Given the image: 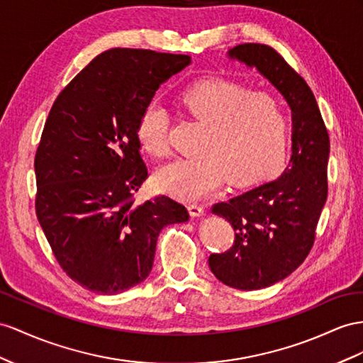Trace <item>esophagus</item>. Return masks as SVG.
<instances>
[{"label":"esophagus","instance_id":"1","mask_svg":"<svg viewBox=\"0 0 363 363\" xmlns=\"http://www.w3.org/2000/svg\"><path fill=\"white\" fill-rule=\"evenodd\" d=\"M189 211H190V215L193 218H196V216H202L203 215V211H206V207H203L202 203H190Z\"/></svg>","mask_w":363,"mask_h":363}]
</instances>
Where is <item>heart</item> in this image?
<instances>
[{
    "label": "heart",
    "instance_id": "b5f03b06",
    "mask_svg": "<svg viewBox=\"0 0 363 363\" xmlns=\"http://www.w3.org/2000/svg\"><path fill=\"white\" fill-rule=\"evenodd\" d=\"M181 106L208 125L199 160H178L157 170L156 187L173 198L196 201L224 182L272 179L286 164L288 119L285 102L272 91H253L242 82L206 78L182 91ZM136 136L153 157L170 153L169 116L156 101L138 119Z\"/></svg>",
    "mask_w": 363,
    "mask_h": 363
}]
</instances>
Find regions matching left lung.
I'll use <instances>...</instances> for the list:
<instances>
[{"instance_id": "1", "label": "left lung", "mask_w": 363, "mask_h": 363, "mask_svg": "<svg viewBox=\"0 0 363 363\" xmlns=\"http://www.w3.org/2000/svg\"><path fill=\"white\" fill-rule=\"evenodd\" d=\"M228 55L256 67L282 93L293 115V155L281 178L211 208L235 230L233 247L208 257L213 274L231 288L259 290L290 276L313 248L328 194L330 138L311 89L281 53L247 43Z\"/></svg>"}]
</instances>
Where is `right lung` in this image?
<instances>
[{
  "label": "right lung",
  "instance_id": "obj_1",
  "mask_svg": "<svg viewBox=\"0 0 363 363\" xmlns=\"http://www.w3.org/2000/svg\"><path fill=\"white\" fill-rule=\"evenodd\" d=\"M190 62L189 55L110 49L50 108L35 155L36 218L62 270L93 293L118 294L141 284L161 230L190 218L164 194L135 206L148 176L139 115Z\"/></svg>",
  "mask_w": 363,
  "mask_h": 363
}]
</instances>
